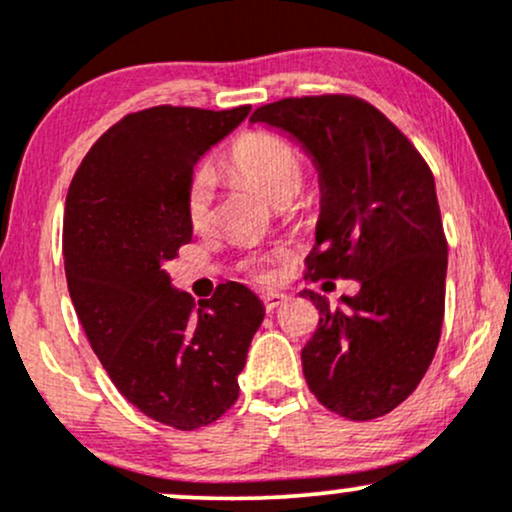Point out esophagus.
<instances>
[{"label": "esophagus", "instance_id": "obj_1", "mask_svg": "<svg viewBox=\"0 0 512 512\" xmlns=\"http://www.w3.org/2000/svg\"><path fill=\"white\" fill-rule=\"evenodd\" d=\"M284 301H286L284 293H264V296H262L264 310H274V308H279V305L284 303Z\"/></svg>", "mask_w": 512, "mask_h": 512}]
</instances>
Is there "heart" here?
Segmentation results:
<instances>
[{"label":"heart","instance_id":"b5f03b06","mask_svg":"<svg viewBox=\"0 0 512 512\" xmlns=\"http://www.w3.org/2000/svg\"><path fill=\"white\" fill-rule=\"evenodd\" d=\"M226 166L238 175L255 182L257 187L274 202H289L301 190L305 178V158L296 144L272 132H245L233 142L226 154ZM216 178L209 168H197L187 182L185 207L192 228H204L214 216ZM255 279H269L267 267L252 269Z\"/></svg>","mask_w":512,"mask_h":512}]
</instances>
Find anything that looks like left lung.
I'll use <instances>...</instances> for the list:
<instances>
[{"label": "left lung", "mask_w": 512, "mask_h": 512, "mask_svg": "<svg viewBox=\"0 0 512 512\" xmlns=\"http://www.w3.org/2000/svg\"><path fill=\"white\" fill-rule=\"evenodd\" d=\"M250 120L293 134L320 170L305 279L361 284L342 308L303 291L320 313L301 351L305 383L344 419L390 414L426 375L443 327L448 240L431 168L375 105L346 93L284 98Z\"/></svg>", "instance_id": "left-lung-1"}]
</instances>
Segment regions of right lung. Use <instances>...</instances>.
Wrapping results in <instances>:
<instances>
[{
	"instance_id": "1",
	"label": "right lung",
	"mask_w": 512,
	"mask_h": 512,
	"mask_svg": "<svg viewBox=\"0 0 512 512\" xmlns=\"http://www.w3.org/2000/svg\"><path fill=\"white\" fill-rule=\"evenodd\" d=\"M248 113H129L88 149L67 192L64 272L88 344L129 404L178 431L209 426L236 404L264 317L260 298L236 281L195 308L163 269L192 240L185 192L197 158Z\"/></svg>"
}]
</instances>
